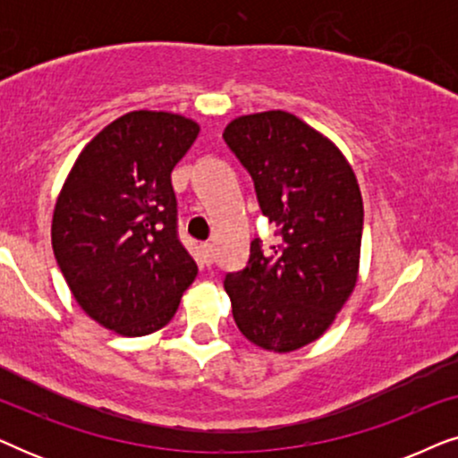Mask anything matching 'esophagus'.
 Returning a JSON list of instances; mask_svg holds the SVG:
<instances>
[{"mask_svg":"<svg viewBox=\"0 0 458 458\" xmlns=\"http://www.w3.org/2000/svg\"><path fill=\"white\" fill-rule=\"evenodd\" d=\"M199 250H202V259L206 265H212V262H215V250H212V243H202Z\"/></svg>","mask_w":458,"mask_h":458,"instance_id":"1","label":"esophagus"}]
</instances>
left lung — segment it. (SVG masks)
Returning <instances> with one entry per match:
<instances>
[{
	"mask_svg": "<svg viewBox=\"0 0 458 458\" xmlns=\"http://www.w3.org/2000/svg\"><path fill=\"white\" fill-rule=\"evenodd\" d=\"M223 140L254 181L279 243H250L246 268L225 275L237 327L292 352L321 337L359 277L362 198L344 154L298 116L268 110L231 121Z\"/></svg>",
	"mask_w": 458,
	"mask_h": 458,
	"instance_id": "obj_1",
	"label": "left lung"
}]
</instances>
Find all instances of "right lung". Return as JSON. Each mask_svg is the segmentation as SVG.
<instances>
[{
	"mask_svg": "<svg viewBox=\"0 0 458 458\" xmlns=\"http://www.w3.org/2000/svg\"><path fill=\"white\" fill-rule=\"evenodd\" d=\"M198 133L181 114L129 112L87 143L62 187L54 256L81 309L106 329L154 334L196 279L171 173Z\"/></svg>",
	"mask_w": 458,
	"mask_h": 458,
	"instance_id": "right-lung-1",
	"label": "right lung"
}]
</instances>
